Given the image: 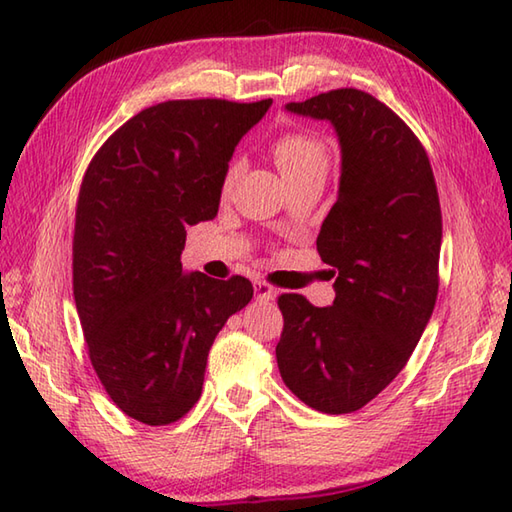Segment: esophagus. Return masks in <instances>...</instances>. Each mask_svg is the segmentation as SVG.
Instances as JSON below:
<instances>
[{
	"mask_svg": "<svg viewBox=\"0 0 512 512\" xmlns=\"http://www.w3.org/2000/svg\"><path fill=\"white\" fill-rule=\"evenodd\" d=\"M255 297H257V301H273L275 297H277V288H273L268 284V281H262V279H257L255 281Z\"/></svg>",
	"mask_w": 512,
	"mask_h": 512,
	"instance_id": "1",
	"label": "esophagus"
}]
</instances>
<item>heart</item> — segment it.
<instances>
[{"label":"heart","mask_w":512,"mask_h":512,"mask_svg":"<svg viewBox=\"0 0 512 512\" xmlns=\"http://www.w3.org/2000/svg\"><path fill=\"white\" fill-rule=\"evenodd\" d=\"M273 158L286 182L308 176V173H328L330 151L325 140L312 132H288L273 143ZM237 178V165L226 171L222 191L228 193Z\"/></svg>","instance_id":"1"}]
</instances>
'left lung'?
Masks as SVG:
<instances>
[{
	"instance_id": "obj_1",
	"label": "left lung",
	"mask_w": 512,
	"mask_h": 512,
	"mask_svg": "<svg viewBox=\"0 0 512 512\" xmlns=\"http://www.w3.org/2000/svg\"><path fill=\"white\" fill-rule=\"evenodd\" d=\"M286 110L334 125L341 184L317 237L334 268V303L279 297L277 365L308 407L350 413L398 376L431 319L440 284L438 187L418 136L372 94L330 90Z\"/></svg>"
}]
</instances>
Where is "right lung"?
Here are the masks:
<instances>
[{
	"label": "right lung",
	"mask_w": 512,
	"mask_h": 512,
	"mask_svg": "<svg viewBox=\"0 0 512 512\" xmlns=\"http://www.w3.org/2000/svg\"><path fill=\"white\" fill-rule=\"evenodd\" d=\"M270 99L165 101L138 112L85 171L72 239V290L96 376L149 427L198 402L206 356L253 299L246 277L182 273L187 228L213 220L228 160Z\"/></svg>",
	"instance_id": "add662e5"
}]
</instances>
